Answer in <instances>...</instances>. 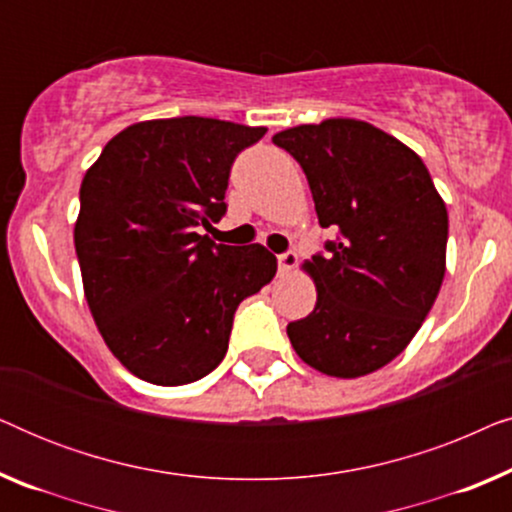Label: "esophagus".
<instances>
[{
    "label": "esophagus",
    "instance_id": "34e87169",
    "mask_svg": "<svg viewBox=\"0 0 512 512\" xmlns=\"http://www.w3.org/2000/svg\"><path fill=\"white\" fill-rule=\"evenodd\" d=\"M277 263H279V272H282V275H289V272L298 265V254L296 251H286V254L277 256Z\"/></svg>",
    "mask_w": 512,
    "mask_h": 512
}]
</instances>
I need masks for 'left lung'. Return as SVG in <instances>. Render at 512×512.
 <instances>
[{
    "mask_svg": "<svg viewBox=\"0 0 512 512\" xmlns=\"http://www.w3.org/2000/svg\"><path fill=\"white\" fill-rule=\"evenodd\" d=\"M303 167L326 256L303 263L317 305L286 326L319 373L352 380L394 361L436 303L445 277L447 209L415 151L356 118H326L272 137Z\"/></svg>",
    "mask_w": 512,
    "mask_h": 512,
    "instance_id": "1",
    "label": "left lung"
}]
</instances>
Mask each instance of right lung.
I'll list each match as a JSON object with an SVG mask.
<instances>
[{
    "label": "right lung",
    "instance_id": "right-lung-1",
    "mask_svg": "<svg viewBox=\"0 0 512 512\" xmlns=\"http://www.w3.org/2000/svg\"><path fill=\"white\" fill-rule=\"evenodd\" d=\"M265 128L181 116L109 139L81 181L74 247L111 354L160 387L200 380L226 356L233 314L277 272L263 244L198 230L226 214L230 165Z\"/></svg>",
    "mask_w": 512,
    "mask_h": 512
}]
</instances>
